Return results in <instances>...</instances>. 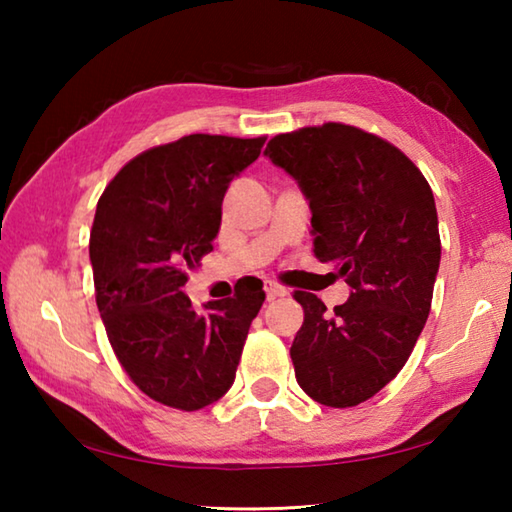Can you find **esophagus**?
Returning <instances> with one entry per match:
<instances>
[{
    "label": "esophagus",
    "mask_w": 512,
    "mask_h": 512,
    "mask_svg": "<svg viewBox=\"0 0 512 512\" xmlns=\"http://www.w3.org/2000/svg\"><path fill=\"white\" fill-rule=\"evenodd\" d=\"M264 291H266V296L268 298H282V296H287V287H282V284H277V282H271V280H268L266 284H264Z\"/></svg>",
    "instance_id": "1"
}]
</instances>
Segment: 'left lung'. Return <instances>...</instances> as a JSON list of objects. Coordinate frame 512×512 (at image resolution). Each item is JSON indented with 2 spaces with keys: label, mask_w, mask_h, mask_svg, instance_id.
Wrapping results in <instances>:
<instances>
[{
  "label": "left lung",
  "mask_w": 512,
  "mask_h": 512,
  "mask_svg": "<svg viewBox=\"0 0 512 512\" xmlns=\"http://www.w3.org/2000/svg\"><path fill=\"white\" fill-rule=\"evenodd\" d=\"M264 155L298 180L314 255L352 289L332 314L296 291V379L318 404L357 406L397 377L427 323L440 264L431 187L397 146L336 121L275 135Z\"/></svg>",
  "instance_id": "1"
}]
</instances>
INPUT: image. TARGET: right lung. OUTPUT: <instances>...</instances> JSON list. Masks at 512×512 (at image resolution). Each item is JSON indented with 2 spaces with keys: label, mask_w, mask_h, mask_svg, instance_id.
<instances>
[{
  "label": "right lung",
  "mask_w": 512,
  "mask_h": 512,
  "mask_svg": "<svg viewBox=\"0 0 512 512\" xmlns=\"http://www.w3.org/2000/svg\"><path fill=\"white\" fill-rule=\"evenodd\" d=\"M266 137L185 135L133 158L101 194L90 232L97 307L121 368L144 395L198 411L228 393L262 282L198 314L187 273L212 253L232 178Z\"/></svg>",
  "instance_id": "obj_1"
}]
</instances>
